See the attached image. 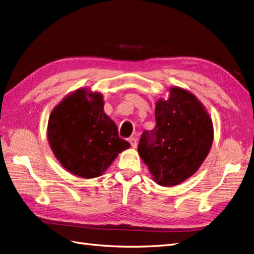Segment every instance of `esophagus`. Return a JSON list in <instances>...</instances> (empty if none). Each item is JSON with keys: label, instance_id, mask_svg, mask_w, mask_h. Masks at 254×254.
<instances>
[{"label": "esophagus", "instance_id": "1", "mask_svg": "<svg viewBox=\"0 0 254 254\" xmlns=\"http://www.w3.org/2000/svg\"><path fill=\"white\" fill-rule=\"evenodd\" d=\"M129 143H130V145H131V147H132V148H136L137 142H136V139H135L134 136H132V137H129Z\"/></svg>", "mask_w": 254, "mask_h": 254}]
</instances>
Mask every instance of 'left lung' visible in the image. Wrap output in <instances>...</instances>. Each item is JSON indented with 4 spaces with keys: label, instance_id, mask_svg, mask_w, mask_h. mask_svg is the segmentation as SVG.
Here are the masks:
<instances>
[{
    "label": "left lung",
    "instance_id": "1",
    "mask_svg": "<svg viewBox=\"0 0 254 254\" xmlns=\"http://www.w3.org/2000/svg\"><path fill=\"white\" fill-rule=\"evenodd\" d=\"M156 105V127L145 130L137 152L155 181L174 187L200 167L213 142V125L202 104L190 92L171 88Z\"/></svg>",
    "mask_w": 254,
    "mask_h": 254
}]
</instances>
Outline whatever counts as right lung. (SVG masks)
Wrapping results in <instances>:
<instances>
[{
    "label": "right lung",
    "instance_id": "right-lung-1",
    "mask_svg": "<svg viewBox=\"0 0 254 254\" xmlns=\"http://www.w3.org/2000/svg\"><path fill=\"white\" fill-rule=\"evenodd\" d=\"M48 137L63 166L81 178H95L130 144L104 111L103 96L79 89L66 96L50 115Z\"/></svg>",
    "mask_w": 254,
    "mask_h": 254
}]
</instances>
